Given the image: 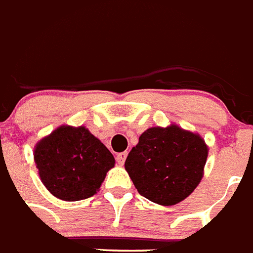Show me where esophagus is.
Returning a JSON list of instances; mask_svg holds the SVG:
<instances>
[{
  "label": "esophagus",
  "instance_id": "esophagus-1",
  "mask_svg": "<svg viewBox=\"0 0 253 253\" xmlns=\"http://www.w3.org/2000/svg\"><path fill=\"white\" fill-rule=\"evenodd\" d=\"M126 158H127V151H124V153L117 154V157H116V160H117L118 164H121V166H122V164L125 163V160H126Z\"/></svg>",
  "mask_w": 253,
  "mask_h": 253
}]
</instances>
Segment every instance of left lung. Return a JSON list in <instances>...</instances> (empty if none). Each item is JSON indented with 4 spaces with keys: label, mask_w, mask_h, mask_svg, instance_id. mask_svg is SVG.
I'll return each mask as SVG.
<instances>
[{
    "label": "left lung",
    "mask_w": 253,
    "mask_h": 253,
    "mask_svg": "<svg viewBox=\"0 0 253 253\" xmlns=\"http://www.w3.org/2000/svg\"><path fill=\"white\" fill-rule=\"evenodd\" d=\"M206 158L208 146L199 135L170 125L146 129L129 151L125 168L141 196L169 206L197 187Z\"/></svg>",
    "instance_id": "1"
}]
</instances>
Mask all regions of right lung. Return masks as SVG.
Segmentation results:
<instances>
[{"instance_id":"right-lung-1","label":"right lung","mask_w":253,"mask_h":253,"mask_svg":"<svg viewBox=\"0 0 253 253\" xmlns=\"http://www.w3.org/2000/svg\"><path fill=\"white\" fill-rule=\"evenodd\" d=\"M39 177L53 196L79 201L95 195L114 158L85 127L61 126L37 144Z\"/></svg>"}]
</instances>
